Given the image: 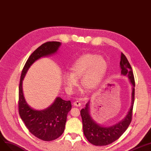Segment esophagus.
<instances>
[{"label":"esophagus","instance_id":"1","mask_svg":"<svg viewBox=\"0 0 151 151\" xmlns=\"http://www.w3.org/2000/svg\"><path fill=\"white\" fill-rule=\"evenodd\" d=\"M73 104H74V106H77V107H79V106H81V103H80L79 101H74V103H73Z\"/></svg>","mask_w":151,"mask_h":151}]
</instances>
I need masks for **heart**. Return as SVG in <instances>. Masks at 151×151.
<instances>
[{
	"label": "heart",
	"instance_id": "1",
	"mask_svg": "<svg viewBox=\"0 0 151 151\" xmlns=\"http://www.w3.org/2000/svg\"><path fill=\"white\" fill-rule=\"evenodd\" d=\"M107 68V63L101 56L85 53L74 62L71 72H65L63 75L64 83L69 90H73L78 85V78L88 90L95 89L101 81Z\"/></svg>",
	"mask_w": 151,
	"mask_h": 151
}]
</instances>
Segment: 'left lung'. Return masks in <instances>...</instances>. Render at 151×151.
Segmentation results:
<instances>
[{
  "instance_id": "8db88e82",
  "label": "left lung",
  "mask_w": 151,
  "mask_h": 151,
  "mask_svg": "<svg viewBox=\"0 0 151 151\" xmlns=\"http://www.w3.org/2000/svg\"><path fill=\"white\" fill-rule=\"evenodd\" d=\"M120 65L122 69L121 74L128 76L133 86L132 106L125 118L113 126L103 127L96 124L91 117L89 113V102L86 104L85 108L81 111L85 136L90 143L95 146H106L116 141L125 132L132 122L134 101L135 82L132 67L123 53H121Z\"/></svg>"
}]
</instances>
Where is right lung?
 Listing matches in <instances>:
<instances>
[{
  "label": "right lung",
  "instance_id": "add662e5",
  "mask_svg": "<svg viewBox=\"0 0 151 151\" xmlns=\"http://www.w3.org/2000/svg\"><path fill=\"white\" fill-rule=\"evenodd\" d=\"M61 43L47 42L41 45L30 55L21 72L19 85L18 112L26 127L37 138L50 141L56 139L63 134L66 122L67 115L71 109L70 101L56 98L55 102L47 109L37 111L26 103L23 96L22 82L28 69L41 57L55 53Z\"/></svg>",
  "mask_w": 151,
  "mask_h": 151
}]
</instances>
